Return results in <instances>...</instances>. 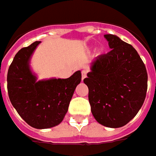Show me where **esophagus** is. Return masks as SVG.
Listing matches in <instances>:
<instances>
[{"instance_id": "esophagus-1", "label": "esophagus", "mask_w": 156, "mask_h": 156, "mask_svg": "<svg viewBox=\"0 0 156 156\" xmlns=\"http://www.w3.org/2000/svg\"><path fill=\"white\" fill-rule=\"evenodd\" d=\"M82 80H84L85 78H86V71H85V70H83L82 71Z\"/></svg>"}]
</instances>
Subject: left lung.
Returning a JSON list of instances; mask_svg holds the SVG:
<instances>
[{
	"label": "left lung",
	"instance_id": "left-lung-1",
	"mask_svg": "<svg viewBox=\"0 0 156 156\" xmlns=\"http://www.w3.org/2000/svg\"><path fill=\"white\" fill-rule=\"evenodd\" d=\"M104 37L112 50L91 62L84 83L93 117L101 125L117 128L126 125L143 105L147 73L131 44L114 35Z\"/></svg>",
	"mask_w": 156,
	"mask_h": 156
}]
</instances>
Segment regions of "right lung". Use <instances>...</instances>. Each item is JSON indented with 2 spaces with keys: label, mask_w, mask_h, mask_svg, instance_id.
Wrapping results in <instances>:
<instances>
[{
  "label": "right lung",
  "mask_w": 156,
  "mask_h": 156,
  "mask_svg": "<svg viewBox=\"0 0 156 156\" xmlns=\"http://www.w3.org/2000/svg\"><path fill=\"white\" fill-rule=\"evenodd\" d=\"M41 42L37 41L16 53L8 71V92L11 104L29 125L44 129L58 126L68 111L72 95L81 81V71L68 78L37 80L30 60Z\"/></svg>",
  "instance_id": "1"
}]
</instances>
